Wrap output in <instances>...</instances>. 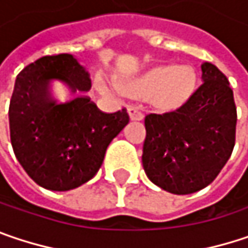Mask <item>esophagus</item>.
Instances as JSON below:
<instances>
[{
	"instance_id": "1",
	"label": "esophagus",
	"mask_w": 248,
	"mask_h": 248,
	"mask_svg": "<svg viewBox=\"0 0 248 248\" xmlns=\"http://www.w3.org/2000/svg\"><path fill=\"white\" fill-rule=\"evenodd\" d=\"M127 110H129V115H130V119L132 121H142L143 119V112H142L140 106L132 105V106H129Z\"/></svg>"
}]
</instances>
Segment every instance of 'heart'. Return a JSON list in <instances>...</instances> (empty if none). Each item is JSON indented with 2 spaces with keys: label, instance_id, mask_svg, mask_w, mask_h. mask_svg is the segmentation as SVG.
<instances>
[{
  "label": "heart",
  "instance_id": "heart-1",
  "mask_svg": "<svg viewBox=\"0 0 248 248\" xmlns=\"http://www.w3.org/2000/svg\"><path fill=\"white\" fill-rule=\"evenodd\" d=\"M194 80L196 75L189 66L160 65L139 80L138 89L147 95H156L157 101L165 105H173L190 93Z\"/></svg>",
  "mask_w": 248,
  "mask_h": 248
}]
</instances>
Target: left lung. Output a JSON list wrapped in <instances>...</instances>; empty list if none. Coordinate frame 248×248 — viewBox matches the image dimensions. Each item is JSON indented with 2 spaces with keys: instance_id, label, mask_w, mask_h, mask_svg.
I'll return each mask as SVG.
<instances>
[{
  "instance_id": "left-lung-1",
  "label": "left lung",
  "mask_w": 248,
  "mask_h": 248,
  "mask_svg": "<svg viewBox=\"0 0 248 248\" xmlns=\"http://www.w3.org/2000/svg\"><path fill=\"white\" fill-rule=\"evenodd\" d=\"M203 83L176 110L145 118L142 163L152 183L173 194L209 186L232 156L237 110L226 75L202 65Z\"/></svg>"
}]
</instances>
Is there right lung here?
Returning a JSON list of instances; mask_svg holds the SVG:
<instances>
[{
	"mask_svg": "<svg viewBox=\"0 0 248 248\" xmlns=\"http://www.w3.org/2000/svg\"><path fill=\"white\" fill-rule=\"evenodd\" d=\"M68 85L74 100L57 102L49 83ZM92 83L71 54L39 58L16 77L10 102L14 153L28 176L44 189L66 191L91 180L109 143L129 124L126 109L105 113L86 96Z\"/></svg>",
	"mask_w": 248,
	"mask_h": 248,
	"instance_id": "add662e5",
	"label": "right lung"
}]
</instances>
